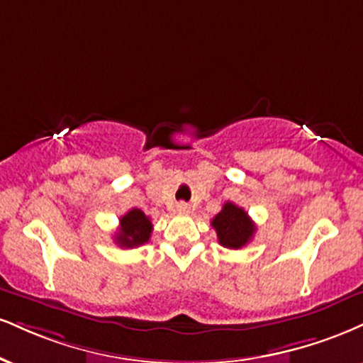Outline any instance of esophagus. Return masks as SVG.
<instances>
[{"label": "esophagus", "mask_w": 363, "mask_h": 363, "mask_svg": "<svg viewBox=\"0 0 363 363\" xmlns=\"http://www.w3.org/2000/svg\"><path fill=\"white\" fill-rule=\"evenodd\" d=\"M176 211L181 213V215H186V213L191 211V206L187 203H184V201H181V203L176 204Z\"/></svg>", "instance_id": "obj_1"}]
</instances>
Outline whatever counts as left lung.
Wrapping results in <instances>:
<instances>
[{"label":"left lung","instance_id":"1","mask_svg":"<svg viewBox=\"0 0 363 363\" xmlns=\"http://www.w3.org/2000/svg\"><path fill=\"white\" fill-rule=\"evenodd\" d=\"M211 226L216 230L220 245L233 248V250L245 247L255 233V225L245 209L230 201L225 203L221 211L213 218Z\"/></svg>","mask_w":363,"mask_h":363}]
</instances>
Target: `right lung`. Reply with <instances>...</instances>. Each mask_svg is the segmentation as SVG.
Instances as JSON below:
<instances>
[{
	"label": "right lung",
	"mask_w": 363,
	"mask_h": 363,
	"mask_svg": "<svg viewBox=\"0 0 363 363\" xmlns=\"http://www.w3.org/2000/svg\"><path fill=\"white\" fill-rule=\"evenodd\" d=\"M152 230H154V225H152L150 218L142 209L132 208L126 215L120 218V228L115 235V242L116 245L123 248L140 247L150 240Z\"/></svg>",
	"instance_id": "obj_1"
}]
</instances>
